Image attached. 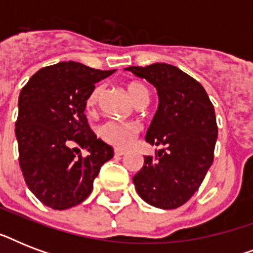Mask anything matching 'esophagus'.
Here are the masks:
<instances>
[{
	"label": "esophagus",
	"mask_w": 253,
	"mask_h": 253,
	"mask_svg": "<svg viewBox=\"0 0 253 253\" xmlns=\"http://www.w3.org/2000/svg\"><path fill=\"white\" fill-rule=\"evenodd\" d=\"M123 155H125V151L114 150V156H123Z\"/></svg>",
	"instance_id": "1"
}]
</instances>
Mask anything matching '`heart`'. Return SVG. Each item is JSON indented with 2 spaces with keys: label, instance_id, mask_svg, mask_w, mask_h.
I'll return each instance as SVG.
<instances>
[{
  "label": "heart",
  "instance_id": "b5f03b06",
  "mask_svg": "<svg viewBox=\"0 0 253 253\" xmlns=\"http://www.w3.org/2000/svg\"><path fill=\"white\" fill-rule=\"evenodd\" d=\"M127 89H128L131 98L134 99L138 106L148 103L150 93H148L146 85L134 81V83L128 84ZM102 93L103 85H97L89 91L86 101H85V106H86L87 110H94L98 105L99 99L102 97ZM139 132H140L139 125L131 122H121V121H106L98 127L99 138L111 146L117 147V148L130 147L139 135Z\"/></svg>",
  "mask_w": 253,
  "mask_h": 253
}]
</instances>
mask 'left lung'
<instances>
[{
    "mask_svg": "<svg viewBox=\"0 0 253 253\" xmlns=\"http://www.w3.org/2000/svg\"><path fill=\"white\" fill-rule=\"evenodd\" d=\"M156 87L159 107L146 140L164 146L146 156L135 189L155 208H180L198 190L214 160L218 126L204 86L174 65L155 63L126 68Z\"/></svg>",
    "mask_w": 253,
    "mask_h": 253,
    "instance_id": "left-lung-1",
    "label": "left lung"
}]
</instances>
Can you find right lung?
I'll return each mask as SVG.
<instances>
[{
	"instance_id": "obj_1",
	"label": "right lung",
	"mask_w": 253,
	"mask_h": 253,
	"mask_svg": "<svg viewBox=\"0 0 253 253\" xmlns=\"http://www.w3.org/2000/svg\"><path fill=\"white\" fill-rule=\"evenodd\" d=\"M113 72L63 61L39 69L22 87L15 122L19 167L31 193L48 208L81 204L114 155L84 114L89 91ZM79 146L87 148L86 157Z\"/></svg>"
}]
</instances>
